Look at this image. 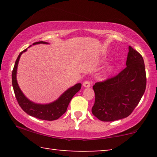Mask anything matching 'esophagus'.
I'll return each instance as SVG.
<instances>
[{"label":"esophagus","mask_w":157,"mask_h":157,"mask_svg":"<svg viewBox=\"0 0 157 157\" xmlns=\"http://www.w3.org/2000/svg\"><path fill=\"white\" fill-rule=\"evenodd\" d=\"M83 86L86 88H89L90 87V86H91V83H90L89 81H85L83 83Z\"/></svg>","instance_id":"34e87169"}]
</instances>
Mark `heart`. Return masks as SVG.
Here are the masks:
<instances>
[{"instance_id":"obj_1","label":"heart","mask_w":157,"mask_h":157,"mask_svg":"<svg viewBox=\"0 0 157 157\" xmlns=\"http://www.w3.org/2000/svg\"><path fill=\"white\" fill-rule=\"evenodd\" d=\"M116 68V65H113V66H111V67H109L108 69L106 70V74L108 75V74H110L111 72H112V71L114 69V68Z\"/></svg>"}]
</instances>
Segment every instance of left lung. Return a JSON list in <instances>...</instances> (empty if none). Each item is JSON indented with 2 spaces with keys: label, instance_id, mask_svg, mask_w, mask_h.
Segmentation results:
<instances>
[{
  "label": "left lung",
  "instance_id": "1",
  "mask_svg": "<svg viewBox=\"0 0 157 157\" xmlns=\"http://www.w3.org/2000/svg\"><path fill=\"white\" fill-rule=\"evenodd\" d=\"M126 67L117 76L93 86L92 113L101 121H113L129 116L140 101L147 85L143 57L128 46Z\"/></svg>",
  "mask_w": 157,
  "mask_h": 157
}]
</instances>
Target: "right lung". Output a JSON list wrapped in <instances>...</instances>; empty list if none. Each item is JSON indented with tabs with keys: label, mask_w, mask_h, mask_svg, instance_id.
I'll return each instance as SVG.
<instances>
[{
	"label": "right lung",
	"mask_w": 157,
	"mask_h": 157,
	"mask_svg": "<svg viewBox=\"0 0 157 157\" xmlns=\"http://www.w3.org/2000/svg\"><path fill=\"white\" fill-rule=\"evenodd\" d=\"M40 44H48V43L44 41H38L33 43V45ZM26 51L27 48L25 49L24 51H21L20 54L18 55L12 71V85L17 101H18L19 106L21 107V109L31 117L42 120H47V121L56 120L59 117H61L67 110L68 106L73 96L81 89V83H76L74 86L66 90L57 100H56L55 101L52 103H50V104H36V103L31 101L29 98L25 97V96L21 91V89L18 86L16 79L17 68H18L19 59H20V57L22 55V53L25 52Z\"/></svg>",
	"instance_id": "1"
}]
</instances>
